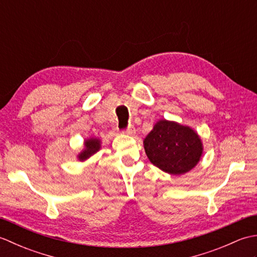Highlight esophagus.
Listing matches in <instances>:
<instances>
[{
  "mask_svg": "<svg viewBox=\"0 0 257 257\" xmlns=\"http://www.w3.org/2000/svg\"><path fill=\"white\" fill-rule=\"evenodd\" d=\"M123 134L128 135V136H133V135L136 134V129H135L134 125H129V127H128L127 129L123 130Z\"/></svg>",
  "mask_w": 257,
  "mask_h": 257,
  "instance_id": "esophagus-1",
  "label": "esophagus"
}]
</instances>
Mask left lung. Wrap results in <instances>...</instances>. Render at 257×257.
I'll use <instances>...</instances> for the list:
<instances>
[{
  "label": "left lung",
  "mask_w": 257,
  "mask_h": 257,
  "mask_svg": "<svg viewBox=\"0 0 257 257\" xmlns=\"http://www.w3.org/2000/svg\"><path fill=\"white\" fill-rule=\"evenodd\" d=\"M146 155L152 165L172 176L192 170L203 155L199 134L189 125L160 119L144 139Z\"/></svg>",
  "instance_id": "1"
}]
</instances>
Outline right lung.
Masks as SVG:
<instances>
[{
    "mask_svg": "<svg viewBox=\"0 0 257 257\" xmlns=\"http://www.w3.org/2000/svg\"><path fill=\"white\" fill-rule=\"evenodd\" d=\"M101 149V140L97 137H89L84 140V148L76 156L77 160L85 162Z\"/></svg>",
    "mask_w": 257,
    "mask_h": 257,
    "instance_id": "obj_1",
    "label": "right lung"
}]
</instances>
